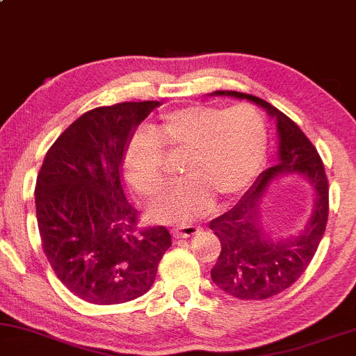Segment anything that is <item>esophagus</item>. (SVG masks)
Masks as SVG:
<instances>
[{
    "mask_svg": "<svg viewBox=\"0 0 356 356\" xmlns=\"http://www.w3.org/2000/svg\"><path fill=\"white\" fill-rule=\"evenodd\" d=\"M198 232H200V225L195 224H181L173 229L175 238H190V236L198 234Z\"/></svg>",
    "mask_w": 356,
    "mask_h": 356,
    "instance_id": "1",
    "label": "esophagus"
}]
</instances>
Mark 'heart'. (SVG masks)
I'll list each match as a JSON object with an SVG mask.
<instances>
[{
    "instance_id": "1",
    "label": "heart",
    "mask_w": 356,
    "mask_h": 356,
    "mask_svg": "<svg viewBox=\"0 0 356 356\" xmlns=\"http://www.w3.org/2000/svg\"><path fill=\"white\" fill-rule=\"evenodd\" d=\"M163 147L171 156L185 154L186 178L164 188L149 204V216L185 222L207 212L216 195L231 200L251 185L265 163L268 132L265 118L250 105H192L164 113L125 149V173L139 192L154 193L166 179Z\"/></svg>"
}]
</instances>
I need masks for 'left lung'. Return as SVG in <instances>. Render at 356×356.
<instances>
[{
    "label": "left lung",
    "instance_id": "8db88e82",
    "mask_svg": "<svg viewBox=\"0 0 356 356\" xmlns=\"http://www.w3.org/2000/svg\"><path fill=\"white\" fill-rule=\"evenodd\" d=\"M210 97H232L254 103L277 124V164L263 171L229 212L210 220V229L220 241V254L210 270L213 284L243 300L268 299L289 289L304 273L323 239L330 212L326 171L316 147L299 125L268 102L238 91H213ZM286 174H299L308 181L315 205L296 235L275 238L264 229L262 207L273 183Z\"/></svg>",
    "mask_w": 356,
    "mask_h": 356
}]
</instances>
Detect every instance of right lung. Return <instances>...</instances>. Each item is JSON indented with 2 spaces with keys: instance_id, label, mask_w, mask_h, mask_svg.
I'll list each match as a JSON object with an SVG mask.
<instances>
[{
  "instance_id": "obj_1",
  "label": "right lung",
  "mask_w": 356,
  "mask_h": 356,
  "mask_svg": "<svg viewBox=\"0 0 356 356\" xmlns=\"http://www.w3.org/2000/svg\"><path fill=\"white\" fill-rule=\"evenodd\" d=\"M159 102H125L83 113L45 154L35 185L42 248L70 292L124 304L154 284L171 246L166 227H137L122 186L125 149Z\"/></svg>"
}]
</instances>
